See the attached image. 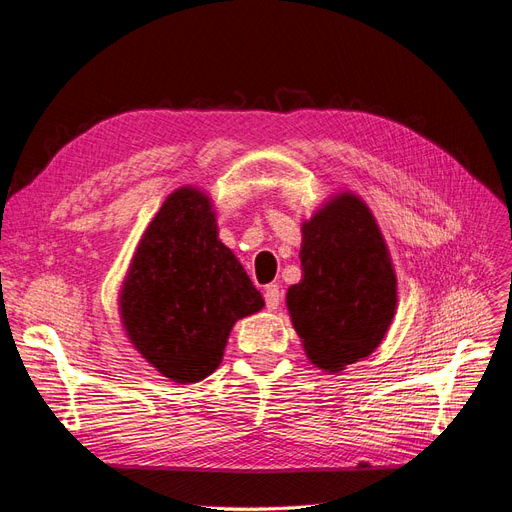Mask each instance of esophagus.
Returning <instances> with one entry per match:
<instances>
[{
	"mask_svg": "<svg viewBox=\"0 0 512 512\" xmlns=\"http://www.w3.org/2000/svg\"><path fill=\"white\" fill-rule=\"evenodd\" d=\"M265 303H267V309H277L280 307V303H282V292H280V288H277L275 284H269L267 288H265Z\"/></svg>",
	"mask_w": 512,
	"mask_h": 512,
	"instance_id": "1",
	"label": "esophagus"
}]
</instances>
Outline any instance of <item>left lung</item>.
Masks as SVG:
<instances>
[{"label": "left lung", "mask_w": 512, "mask_h": 512, "mask_svg": "<svg viewBox=\"0 0 512 512\" xmlns=\"http://www.w3.org/2000/svg\"><path fill=\"white\" fill-rule=\"evenodd\" d=\"M301 282L286 292L290 322L314 367L339 374L374 352L397 312L389 245L365 200L333 192L301 222Z\"/></svg>", "instance_id": "left-lung-1"}]
</instances>
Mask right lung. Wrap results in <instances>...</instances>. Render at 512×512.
I'll return each instance as SVG.
<instances>
[{
  "label": "right lung",
  "instance_id": "add662e5",
  "mask_svg": "<svg viewBox=\"0 0 512 512\" xmlns=\"http://www.w3.org/2000/svg\"><path fill=\"white\" fill-rule=\"evenodd\" d=\"M218 230L211 194L181 185L138 239L119 288L117 309L130 344L179 384L211 376L235 322L265 307Z\"/></svg>",
  "mask_w": 512,
  "mask_h": 512
}]
</instances>
